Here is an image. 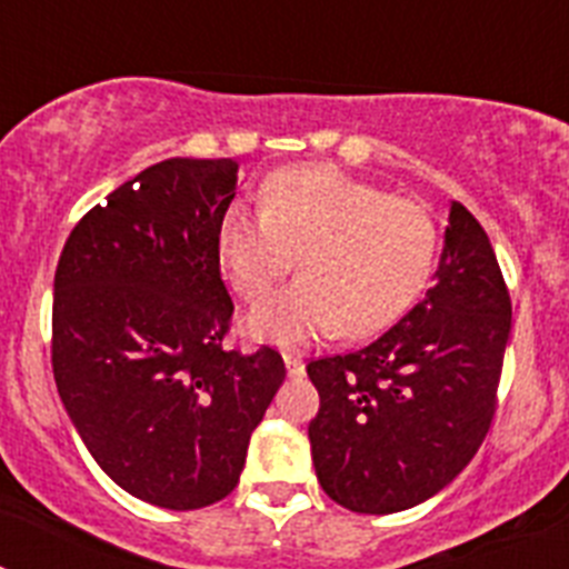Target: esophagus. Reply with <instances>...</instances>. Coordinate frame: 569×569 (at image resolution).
Segmentation results:
<instances>
[{
	"instance_id": "1",
	"label": "esophagus",
	"mask_w": 569,
	"mask_h": 569,
	"mask_svg": "<svg viewBox=\"0 0 569 569\" xmlns=\"http://www.w3.org/2000/svg\"><path fill=\"white\" fill-rule=\"evenodd\" d=\"M284 365L290 376H305V359L299 353H284Z\"/></svg>"
}]
</instances>
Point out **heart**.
Here are the masks:
<instances>
[{"instance_id": "1", "label": "heart", "mask_w": 569, "mask_h": 569, "mask_svg": "<svg viewBox=\"0 0 569 569\" xmlns=\"http://www.w3.org/2000/svg\"><path fill=\"white\" fill-rule=\"evenodd\" d=\"M216 248L248 301L267 299L300 256L302 279L250 310L244 328L261 341L305 345L336 328L379 333L399 319L433 273L439 228L419 199L328 164H296L264 182L261 208L224 210Z\"/></svg>"}]
</instances>
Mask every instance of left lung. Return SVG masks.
Listing matches in <instances>:
<instances>
[{"instance_id": "left-lung-1", "label": "left lung", "mask_w": 569, "mask_h": 569, "mask_svg": "<svg viewBox=\"0 0 569 569\" xmlns=\"http://www.w3.org/2000/svg\"><path fill=\"white\" fill-rule=\"evenodd\" d=\"M512 305L485 228L450 204L436 284L370 345L308 365L321 490L367 516L416 507L470 465L496 416Z\"/></svg>"}]
</instances>
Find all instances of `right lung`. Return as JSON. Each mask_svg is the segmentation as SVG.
<instances>
[{
	"instance_id": "1",
	"label": "right lung",
	"mask_w": 569,
	"mask_h": 569,
	"mask_svg": "<svg viewBox=\"0 0 569 569\" xmlns=\"http://www.w3.org/2000/svg\"><path fill=\"white\" fill-rule=\"evenodd\" d=\"M236 184L233 159L150 164L79 219L53 279L64 410L110 479L164 510H199L239 485L284 381L273 347L222 350L233 301L216 236Z\"/></svg>"
}]
</instances>
